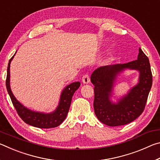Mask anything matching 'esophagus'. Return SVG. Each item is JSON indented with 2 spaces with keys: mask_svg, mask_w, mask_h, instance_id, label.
Masks as SVG:
<instances>
[{
  "mask_svg": "<svg viewBox=\"0 0 160 160\" xmlns=\"http://www.w3.org/2000/svg\"><path fill=\"white\" fill-rule=\"evenodd\" d=\"M82 81L84 84H88L90 82V78L88 74H85L82 78Z\"/></svg>",
  "mask_w": 160,
  "mask_h": 160,
  "instance_id": "34e87169",
  "label": "esophagus"
}]
</instances>
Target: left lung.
<instances>
[{"label": "left lung", "instance_id": "left-lung-1", "mask_svg": "<svg viewBox=\"0 0 160 160\" xmlns=\"http://www.w3.org/2000/svg\"><path fill=\"white\" fill-rule=\"evenodd\" d=\"M126 68L140 71L139 84L115 105L110 101L116 75ZM91 82L94 85V109L97 118L109 126L128 124L135 120L145 109L152 85V75L148 56L139 48L138 59L127 63L99 67L92 72Z\"/></svg>", "mask_w": 160, "mask_h": 160}]
</instances>
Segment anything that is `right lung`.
Masks as SVG:
<instances>
[{
	"label": "right lung",
	"instance_id": "right-lung-1",
	"mask_svg": "<svg viewBox=\"0 0 160 160\" xmlns=\"http://www.w3.org/2000/svg\"><path fill=\"white\" fill-rule=\"evenodd\" d=\"M15 56V55H14ZM12 57L10 59L8 66L7 69L6 77V88L10 99H11L13 106L15 108L16 112L29 125L37 127L39 128H51L58 126L63 123V121L66 118L68 113L70 104H71L72 97L73 96L75 92L76 91L80 86V82H75L68 85L63 91L62 92L61 100L59 105L55 112L51 113H43L39 112H34L27 109L23 105L19 102L13 95L10 88V64Z\"/></svg>",
	"mask_w": 160,
	"mask_h": 160
}]
</instances>
